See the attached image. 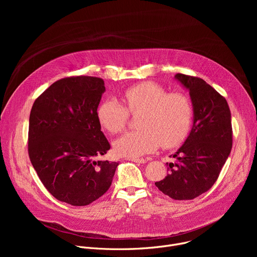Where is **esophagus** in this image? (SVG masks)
Returning a JSON list of instances; mask_svg holds the SVG:
<instances>
[{
	"instance_id": "obj_1",
	"label": "esophagus",
	"mask_w": 257,
	"mask_h": 257,
	"mask_svg": "<svg viewBox=\"0 0 257 257\" xmlns=\"http://www.w3.org/2000/svg\"><path fill=\"white\" fill-rule=\"evenodd\" d=\"M127 160L128 161H132L134 163H138V164H145L146 163V160H144V159H131V158H128Z\"/></svg>"
}]
</instances>
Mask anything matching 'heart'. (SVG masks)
Segmentation results:
<instances>
[{"instance_id": "obj_1", "label": "heart", "mask_w": 257, "mask_h": 257, "mask_svg": "<svg viewBox=\"0 0 257 257\" xmlns=\"http://www.w3.org/2000/svg\"><path fill=\"white\" fill-rule=\"evenodd\" d=\"M124 100L131 114H140V129L115 140L114 150L119 156L136 159L155 152L160 144L165 149L176 148L188 137L193 107L186 94L169 93L163 86L148 81L128 88ZM97 118L108 132L118 133L127 124L128 111L116 99L106 98L98 105Z\"/></svg>"}]
</instances>
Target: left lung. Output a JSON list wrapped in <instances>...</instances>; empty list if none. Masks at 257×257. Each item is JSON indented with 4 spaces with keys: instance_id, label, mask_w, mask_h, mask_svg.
Listing matches in <instances>:
<instances>
[{
    "instance_id": "obj_1",
    "label": "left lung",
    "mask_w": 257,
    "mask_h": 257,
    "mask_svg": "<svg viewBox=\"0 0 257 257\" xmlns=\"http://www.w3.org/2000/svg\"><path fill=\"white\" fill-rule=\"evenodd\" d=\"M189 91L193 107L191 131L169 164V174L156 186L175 200H190L214 184L232 150L231 112L225 97L203 79L175 75Z\"/></svg>"
}]
</instances>
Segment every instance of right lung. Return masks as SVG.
Masks as SVG:
<instances>
[{
  "instance_id": "obj_1",
  "label": "right lung",
  "mask_w": 257,
  "mask_h": 257,
  "mask_svg": "<svg viewBox=\"0 0 257 257\" xmlns=\"http://www.w3.org/2000/svg\"><path fill=\"white\" fill-rule=\"evenodd\" d=\"M104 91L97 77L64 78L45 90L31 108L30 162L48 191L71 205H87L103 195L119 166L95 160L111 148L97 118Z\"/></svg>"
}]
</instances>
